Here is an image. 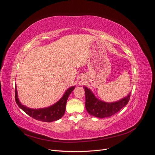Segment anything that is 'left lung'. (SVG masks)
<instances>
[{
  "label": "left lung",
  "mask_w": 155,
  "mask_h": 155,
  "mask_svg": "<svg viewBox=\"0 0 155 155\" xmlns=\"http://www.w3.org/2000/svg\"><path fill=\"white\" fill-rule=\"evenodd\" d=\"M83 87L85 92V107L87 112L91 115L100 118H108L120 111L128 104L131 94L130 92L118 101L105 102L97 98L90 88Z\"/></svg>",
  "instance_id": "left-lung-1"
}]
</instances>
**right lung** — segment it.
Listing matches in <instances>:
<instances>
[{
    "instance_id": "add662e5",
    "label": "right lung",
    "mask_w": 155,
    "mask_h": 155,
    "mask_svg": "<svg viewBox=\"0 0 155 155\" xmlns=\"http://www.w3.org/2000/svg\"><path fill=\"white\" fill-rule=\"evenodd\" d=\"M75 87H76L72 86L68 88L61 99L55 104L47 107L41 108V109H32L21 104L18 99L17 89L15 86V101L19 108L31 118L37 120L45 121V122H51V121L59 120L64 115L68 96L74 91Z\"/></svg>"
}]
</instances>
